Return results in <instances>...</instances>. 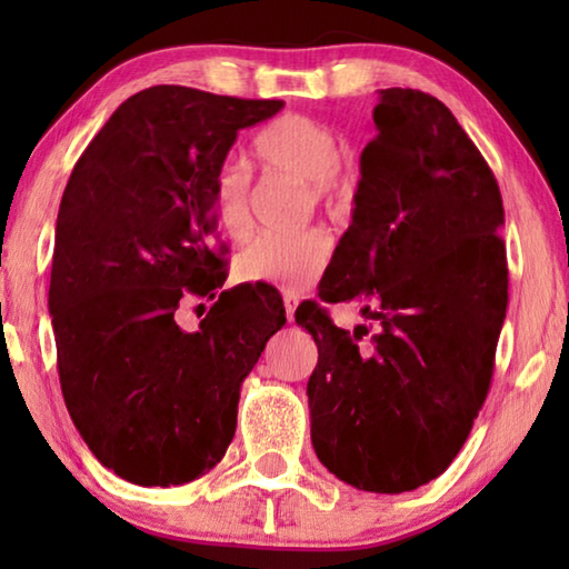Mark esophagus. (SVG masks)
<instances>
[{
	"instance_id": "obj_1",
	"label": "esophagus",
	"mask_w": 569,
	"mask_h": 569,
	"mask_svg": "<svg viewBox=\"0 0 569 569\" xmlns=\"http://www.w3.org/2000/svg\"><path fill=\"white\" fill-rule=\"evenodd\" d=\"M298 301H301V298H298V293H293V291H286L283 293V306H286V319L288 321H293V313H296Z\"/></svg>"
}]
</instances>
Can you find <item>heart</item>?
<instances>
[{
    "label": "heart",
    "instance_id": "1",
    "mask_svg": "<svg viewBox=\"0 0 569 569\" xmlns=\"http://www.w3.org/2000/svg\"><path fill=\"white\" fill-rule=\"evenodd\" d=\"M341 138L329 122L288 112L256 134L253 152L268 170L303 182L316 206L346 213L356 198V172L339 160ZM248 188L243 166L228 162L216 172L213 210L230 238L248 233ZM331 240L323 230H306L293 238H256L240 250L236 273L240 281L268 283L286 291H303L329 263Z\"/></svg>",
    "mask_w": 569,
    "mask_h": 569
}]
</instances>
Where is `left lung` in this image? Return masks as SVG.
Listing matches in <instances>:
<instances>
[{"instance_id":"8db88e82","label":"left lung","mask_w":569,"mask_h":569,"mask_svg":"<svg viewBox=\"0 0 569 569\" xmlns=\"http://www.w3.org/2000/svg\"><path fill=\"white\" fill-rule=\"evenodd\" d=\"M351 226L319 283L373 321L339 329L308 301L311 441L363 492H411L459 455L495 371L507 313L505 208L495 172L445 102L379 90Z\"/></svg>"}]
</instances>
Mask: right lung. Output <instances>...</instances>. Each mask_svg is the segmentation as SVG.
<instances>
[{
	"label": "right lung",
	"mask_w": 569,
	"mask_h": 569,
	"mask_svg": "<svg viewBox=\"0 0 569 569\" xmlns=\"http://www.w3.org/2000/svg\"><path fill=\"white\" fill-rule=\"evenodd\" d=\"M283 108L180 84L124 100L67 180L50 313L62 397L102 467L186 485L223 459L240 383L286 323L273 288H228L213 180L238 130ZM216 297L196 332L177 308Z\"/></svg>",
	"instance_id": "right-lung-1"
}]
</instances>
